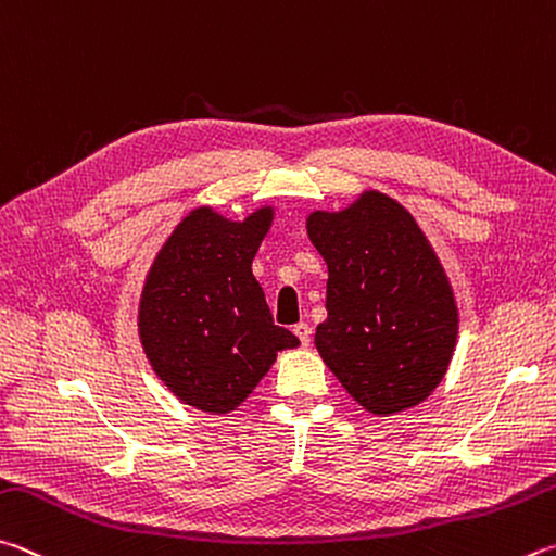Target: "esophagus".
I'll use <instances>...</instances> for the list:
<instances>
[{
	"mask_svg": "<svg viewBox=\"0 0 556 556\" xmlns=\"http://www.w3.org/2000/svg\"><path fill=\"white\" fill-rule=\"evenodd\" d=\"M294 336L301 340V345H308V342H311V328H308V323H304V320H301V323H296V326H294Z\"/></svg>",
	"mask_w": 556,
	"mask_h": 556,
	"instance_id": "esophagus-1",
	"label": "esophagus"
}]
</instances>
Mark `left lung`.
<instances>
[{
    "instance_id": "left-lung-1",
    "label": "left lung",
    "mask_w": 556,
    "mask_h": 556,
    "mask_svg": "<svg viewBox=\"0 0 556 556\" xmlns=\"http://www.w3.org/2000/svg\"><path fill=\"white\" fill-rule=\"evenodd\" d=\"M328 265V318L316 350L362 408L393 416L445 379L459 308L438 252L396 199L367 189L340 211H311Z\"/></svg>"
}]
</instances>
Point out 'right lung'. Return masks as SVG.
Instances as JSON below:
<instances>
[{
  "mask_svg": "<svg viewBox=\"0 0 556 556\" xmlns=\"http://www.w3.org/2000/svg\"><path fill=\"white\" fill-rule=\"evenodd\" d=\"M275 206L230 220L197 206L150 265L138 301V338L160 381L211 416L236 410L299 338L275 326L252 275Z\"/></svg>",
  "mask_w": 556,
  "mask_h": 556,
  "instance_id": "right-lung-1",
  "label": "right lung"
}]
</instances>
